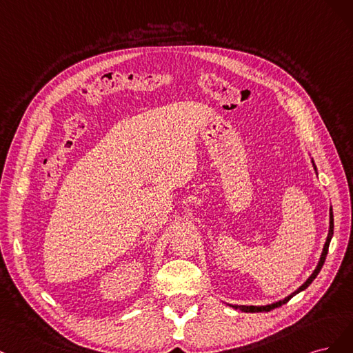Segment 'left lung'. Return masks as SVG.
Here are the masks:
<instances>
[{"label": "left lung", "mask_w": 353, "mask_h": 353, "mask_svg": "<svg viewBox=\"0 0 353 353\" xmlns=\"http://www.w3.org/2000/svg\"><path fill=\"white\" fill-rule=\"evenodd\" d=\"M312 165H314V170L316 172V167H315V163L312 160ZM333 232H334V220H333V210L330 208V227H328V234H327V239H325V243H324V248H323V252H321V256H320V261H318V264L315 267V270L312 271V274L308 277V280H306L302 286L299 289L294 290L292 294H289V296H286L281 301H277V302H272V303H268V305H232L234 310H241L243 312H268L274 308H279V306L284 305L286 302H289L294 294H298L299 292L305 290L306 288L310 286V284L315 280V277L318 276V272L321 271L323 265H324V261H325V256H327V252H328V246H330V242H332V237H333Z\"/></svg>", "instance_id": "obj_1"}]
</instances>
